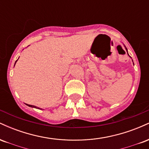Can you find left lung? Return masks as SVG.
<instances>
[{
    "mask_svg": "<svg viewBox=\"0 0 149 149\" xmlns=\"http://www.w3.org/2000/svg\"><path fill=\"white\" fill-rule=\"evenodd\" d=\"M125 49H126V50H127V48H126V47H125ZM127 54H128V52H127ZM128 55H129V54H128ZM133 64H134V63H133Z\"/></svg>",
    "mask_w": 149,
    "mask_h": 149,
    "instance_id": "obj_1",
    "label": "left lung"
}]
</instances>
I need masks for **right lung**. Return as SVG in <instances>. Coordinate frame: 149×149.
<instances>
[{"instance_id": "add662e5", "label": "right lung", "mask_w": 149, "mask_h": 149, "mask_svg": "<svg viewBox=\"0 0 149 149\" xmlns=\"http://www.w3.org/2000/svg\"><path fill=\"white\" fill-rule=\"evenodd\" d=\"M17 61H15V63L17 62ZM26 105L28 106V107H32V108H36V109H39L38 107H35V106H33V105H29V104H26Z\"/></svg>"}]
</instances>
